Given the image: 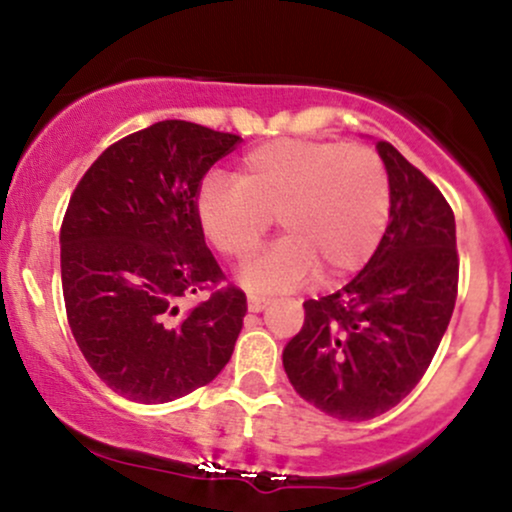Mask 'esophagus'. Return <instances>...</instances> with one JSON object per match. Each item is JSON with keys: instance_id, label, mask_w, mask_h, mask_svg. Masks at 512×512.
<instances>
[{"instance_id": "esophagus-1", "label": "esophagus", "mask_w": 512, "mask_h": 512, "mask_svg": "<svg viewBox=\"0 0 512 512\" xmlns=\"http://www.w3.org/2000/svg\"><path fill=\"white\" fill-rule=\"evenodd\" d=\"M269 305V298L264 296H257V293H250L248 296V310L250 313H260V310H264Z\"/></svg>"}]
</instances>
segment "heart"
<instances>
[{"instance_id":"1","label":"heart","mask_w":512,"mask_h":512,"mask_svg":"<svg viewBox=\"0 0 512 512\" xmlns=\"http://www.w3.org/2000/svg\"><path fill=\"white\" fill-rule=\"evenodd\" d=\"M289 236L245 267L260 289H289L320 272L337 284L370 260L390 219L383 158L361 144L276 139L240 158L236 180L204 175L195 195L199 231L219 255L245 262L272 228Z\"/></svg>"}]
</instances>
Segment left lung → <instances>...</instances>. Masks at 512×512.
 <instances>
[{"label": "left lung", "instance_id": "8db88e82", "mask_svg": "<svg viewBox=\"0 0 512 512\" xmlns=\"http://www.w3.org/2000/svg\"><path fill=\"white\" fill-rule=\"evenodd\" d=\"M390 223L366 267L337 293L305 301L284 370L305 402L339 421L397 407L424 378L452 317L460 281L448 199L390 142Z\"/></svg>", "mask_w": 512, "mask_h": 512}]
</instances>
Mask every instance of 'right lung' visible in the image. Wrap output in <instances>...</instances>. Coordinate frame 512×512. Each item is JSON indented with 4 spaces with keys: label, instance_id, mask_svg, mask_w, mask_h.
<instances>
[{
    "label": "right lung",
    "instance_id": "add662e5",
    "mask_svg": "<svg viewBox=\"0 0 512 512\" xmlns=\"http://www.w3.org/2000/svg\"><path fill=\"white\" fill-rule=\"evenodd\" d=\"M238 134L163 120L110 144L64 211L62 293L88 366L117 395L163 404L204 387L231 361L245 293L223 286L195 195ZM210 296L182 314V297Z\"/></svg>",
    "mask_w": 512,
    "mask_h": 512
}]
</instances>
